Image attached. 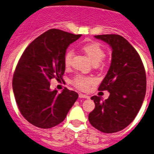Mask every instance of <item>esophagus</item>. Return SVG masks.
Listing matches in <instances>:
<instances>
[{"mask_svg":"<svg viewBox=\"0 0 154 154\" xmlns=\"http://www.w3.org/2000/svg\"><path fill=\"white\" fill-rule=\"evenodd\" d=\"M79 97H80V98H88V96H87V95H85V94H82V93H80Z\"/></svg>","mask_w":154,"mask_h":154,"instance_id":"esophagus-1","label":"esophagus"}]
</instances>
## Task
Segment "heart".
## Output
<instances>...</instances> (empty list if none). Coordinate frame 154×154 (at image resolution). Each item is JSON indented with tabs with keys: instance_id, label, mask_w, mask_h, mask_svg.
I'll return each instance as SVG.
<instances>
[{
	"instance_id": "b5f03b06",
	"label": "heart",
	"mask_w": 154,
	"mask_h": 154,
	"mask_svg": "<svg viewBox=\"0 0 154 154\" xmlns=\"http://www.w3.org/2000/svg\"><path fill=\"white\" fill-rule=\"evenodd\" d=\"M81 49L95 66L98 65L105 56V51L103 47L97 42H87L82 46ZM72 57H73V51L70 50L66 51L64 55V65L66 68H68L70 66ZM94 83L95 79L93 77L81 76V75L77 76L73 80V85L81 90H87L91 85Z\"/></svg>"
}]
</instances>
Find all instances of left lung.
<instances>
[{
  "label": "left lung",
  "instance_id": "8db88e82",
  "mask_svg": "<svg viewBox=\"0 0 154 154\" xmlns=\"http://www.w3.org/2000/svg\"><path fill=\"white\" fill-rule=\"evenodd\" d=\"M95 38L112 47V62L98 90H107L108 98L93 96L95 108L88 115L92 127L103 133L122 131L134 119L144 100L146 76L142 59L128 41L119 35H100Z\"/></svg>",
  "mask_w": 154,
  "mask_h": 154
}]
</instances>
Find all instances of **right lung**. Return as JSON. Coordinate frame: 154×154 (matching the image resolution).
I'll return each instance as SVG.
<instances>
[{"label":"right lung","mask_w":154,"mask_h":154,"mask_svg":"<svg viewBox=\"0 0 154 154\" xmlns=\"http://www.w3.org/2000/svg\"><path fill=\"white\" fill-rule=\"evenodd\" d=\"M81 36L48 30L23 51L13 75L12 89L20 112L31 124L42 129L55 127L78 98L77 92L66 88L60 94L51 90L50 81L62 80L66 49Z\"/></svg>","instance_id":"1"}]
</instances>
